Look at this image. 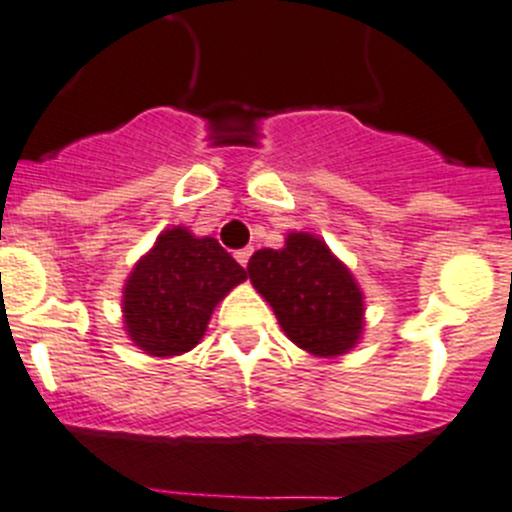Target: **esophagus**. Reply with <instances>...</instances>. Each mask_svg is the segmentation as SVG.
I'll list each match as a JSON object with an SVG mask.
<instances>
[{"instance_id":"esophagus-1","label":"esophagus","mask_w":512,"mask_h":512,"mask_svg":"<svg viewBox=\"0 0 512 512\" xmlns=\"http://www.w3.org/2000/svg\"><path fill=\"white\" fill-rule=\"evenodd\" d=\"M234 257H237V262H240L242 267H247V262H250V257H252V247H245V250H237V252H234Z\"/></svg>"}]
</instances>
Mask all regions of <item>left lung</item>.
I'll list each match as a JSON object with an SVG mask.
<instances>
[{"mask_svg":"<svg viewBox=\"0 0 512 512\" xmlns=\"http://www.w3.org/2000/svg\"><path fill=\"white\" fill-rule=\"evenodd\" d=\"M247 275L272 305L285 336L313 356H343L364 333V293L313 234L290 232L283 250H257Z\"/></svg>","mask_w":512,"mask_h":512,"instance_id":"1","label":"left lung"}]
</instances>
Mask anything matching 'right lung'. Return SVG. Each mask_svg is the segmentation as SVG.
I'll use <instances>...</instances> for the list:
<instances>
[{
    "instance_id": "add662e5",
    "label": "right lung",
    "mask_w": 512,
    "mask_h": 512,
    "mask_svg": "<svg viewBox=\"0 0 512 512\" xmlns=\"http://www.w3.org/2000/svg\"><path fill=\"white\" fill-rule=\"evenodd\" d=\"M245 278V267L214 237H194L186 227L166 229L123 288L128 336L148 356L191 351L219 300Z\"/></svg>"
}]
</instances>
